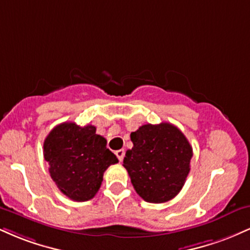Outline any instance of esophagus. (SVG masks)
I'll use <instances>...</instances> for the list:
<instances>
[{"label":"esophagus","instance_id":"34e87169","mask_svg":"<svg viewBox=\"0 0 250 250\" xmlns=\"http://www.w3.org/2000/svg\"><path fill=\"white\" fill-rule=\"evenodd\" d=\"M115 155L117 156V159H119V161H122L123 157H125V150H123V149H120V150H116V151H115Z\"/></svg>","mask_w":250,"mask_h":250}]
</instances>
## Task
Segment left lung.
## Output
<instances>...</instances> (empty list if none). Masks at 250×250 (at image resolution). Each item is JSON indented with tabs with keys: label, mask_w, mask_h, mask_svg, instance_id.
<instances>
[{
	"label": "left lung",
	"mask_w": 250,
	"mask_h": 250,
	"mask_svg": "<svg viewBox=\"0 0 250 250\" xmlns=\"http://www.w3.org/2000/svg\"><path fill=\"white\" fill-rule=\"evenodd\" d=\"M134 147L127 150V169L136 193L151 203L174 199L185 185L193 148L179 128L171 123L141 125L130 134Z\"/></svg>",
	"instance_id": "obj_1"
}]
</instances>
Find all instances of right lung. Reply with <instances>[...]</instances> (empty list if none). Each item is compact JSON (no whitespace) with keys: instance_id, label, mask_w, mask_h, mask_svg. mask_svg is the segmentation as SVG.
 Listing matches in <instances>:
<instances>
[{"instance_id":"1","label":"right lung","mask_w":250,"mask_h":250,"mask_svg":"<svg viewBox=\"0 0 250 250\" xmlns=\"http://www.w3.org/2000/svg\"><path fill=\"white\" fill-rule=\"evenodd\" d=\"M91 125L75 122L56 125L45 137L43 155L51 179L65 196L77 202L91 200L99 191L103 173L119 162Z\"/></svg>"}]
</instances>
